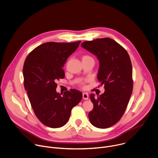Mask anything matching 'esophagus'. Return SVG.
<instances>
[{"label":"esophagus","instance_id":"1","mask_svg":"<svg viewBox=\"0 0 158 158\" xmlns=\"http://www.w3.org/2000/svg\"><path fill=\"white\" fill-rule=\"evenodd\" d=\"M82 98H83V99H84V100H88V98H89V95H88V94H87V93H85V92H84V93L82 94Z\"/></svg>","mask_w":158,"mask_h":158}]
</instances>
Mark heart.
<instances>
[{
    "mask_svg": "<svg viewBox=\"0 0 158 158\" xmlns=\"http://www.w3.org/2000/svg\"><path fill=\"white\" fill-rule=\"evenodd\" d=\"M84 59H92V57H90L89 55H84L82 57V60H84Z\"/></svg>",
    "mask_w": 158,
    "mask_h": 158,
    "instance_id": "b5f03b06",
    "label": "heart"
}]
</instances>
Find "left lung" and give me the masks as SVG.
<instances>
[{"instance_id":"left-lung-1","label":"left lung","mask_w":158,"mask_h":158,"mask_svg":"<svg viewBox=\"0 0 158 158\" xmlns=\"http://www.w3.org/2000/svg\"><path fill=\"white\" fill-rule=\"evenodd\" d=\"M81 46L97 56L99 61L97 79L105 89L99 96L90 95L94 104L89 113L90 122L98 128H109L120 120L132 94L130 58L124 48L109 38L84 41Z\"/></svg>"}]
</instances>
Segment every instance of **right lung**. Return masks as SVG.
<instances>
[{"mask_svg": "<svg viewBox=\"0 0 158 158\" xmlns=\"http://www.w3.org/2000/svg\"><path fill=\"white\" fill-rule=\"evenodd\" d=\"M81 42L43 43L35 48L25 61V89L36 117L47 127L64 126L72 109L82 98V92L76 89L64 92L63 95L56 90V82L65 76L62 68Z\"/></svg>", "mask_w": 158, "mask_h": 158, "instance_id": "add662e5", "label": "right lung"}]
</instances>
